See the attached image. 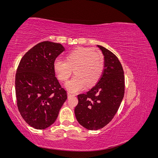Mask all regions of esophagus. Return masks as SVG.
Returning <instances> with one entry per match:
<instances>
[{
  "label": "esophagus",
  "instance_id": "34e87169",
  "mask_svg": "<svg viewBox=\"0 0 158 158\" xmlns=\"http://www.w3.org/2000/svg\"><path fill=\"white\" fill-rule=\"evenodd\" d=\"M67 95H68V96H69V97L71 96V95H74L73 94H71V93H70V92H67Z\"/></svg>",
  "mask_w": 158,
  "mask_h": 158
}]
</instances>
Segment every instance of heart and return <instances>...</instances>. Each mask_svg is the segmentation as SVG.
Here are the masks:
<instances>
[{
    "mask_svg": "<svg viewBox=\"0 0 158 158\" xmlns=\"http://www.w3.org/2000/svg\"><path fill=\"white\" fill-rule=\"evenodd\" d=\"M104 66L102 52L91 47H78L70 51L66 60L56 58L53 69L57 78L66 81L74 70L75 75L66 84L71 92H76L87 87L93 86L101 77Z\"/></svg>",
    "mask_w": 158,
    "mask_h": 158,
    "instance_id": "1",
    "label": "heart"
}]
</instances>
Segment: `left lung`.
I'll return each instance as SVG.
<instances>
[{"instance_id":"1","label":"left lung","mask_w":158,"mask_h":158,"mask_svg":"<svg viewBox=\"0 0 158 158\" xmlns=\"http://www.w3.org/2000/svg\"><path fill=\"white\" fill-rule=\"evenodd\" d=\"M104 55V69L98 83L85 94L78 95L74 109L78 122L88 130L102 128L113 118L125 94V76L117 56L98 45Z\"/></svg>"}]
</instances>
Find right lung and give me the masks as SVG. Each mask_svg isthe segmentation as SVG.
<instances>
[{
    "label": "right lung",
    "mask_w": 158,
    "mask_h": 158,
    "mask_svg": "<svg viewBox=\"0 0 158 158\" xmlns=\"http://www.w3.org/2000/svg\"><path fill=\"white\" fill-rule=\"evenodd\" d=\"M64 51L60 44L41 42L23 56L18 66V108L24 121L34 128L42 130L53 124L67 99L53 69L54 60Z\"/></svg>",
    "instance_id": "1"
}]
</instances>
